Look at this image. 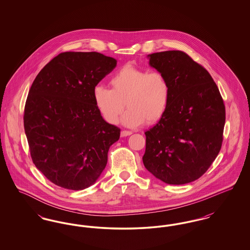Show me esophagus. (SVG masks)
<instances>
[{"mask_svg": "<svg viewBox=\"0 0 250 250\" xmlns=\"http://www.w3.org/2000/svg\"><path fill=\"white\" fill-rule=\"evenodd\" d=\"M131 134H132V132L131 131L127 130H124L121 132V137H127V136H130Z\"/></svg>", "mask_w": 250, "mask_h": 250, "instance_id": "obj_1", "label": "esophagus"}]
</instances>
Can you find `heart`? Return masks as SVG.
I'll list each match as a JSON object with an SVG mask.
<instances>
[{"mask_svg":"<svg viewBox=\"0 0 250 250\" xmlns=\"http://www.w3.org/2000/svg\"><path fill=\"white\" fill-rule=\"evenodd\" d=\"M110 85L111 89L99 85L94 90L95 106L108 124L118 122L125 105L123 122L130 127L145 121L155 124L165 115L170 86L163 74L126 64L111 77Z\"/></svg>","mask_w":250,"mask_h":250,"instance_id":"obj_1","label":"heart"}]
</instances>
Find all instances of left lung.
Returning a JSON list of instances; mask_svg holds the SVG:
<instances>
[{"mask_svg": "<svg viewBox=\"0 0 250 250\" xmlns=\"http://www.w3.org/2000/svg\"><path fill=\"white\" fill-rule=\"evenodd\" d=\"M166 77L170 100L165 115L145 132L144 167L168 185L200 178L218 155L226 120L219 90L208 71L181 50L149 54Z\"/></svg>", "mask_w": 250, "mask_h": 250, "instance_id": "left-lung-1", "label": "left lung"}]
</instances>
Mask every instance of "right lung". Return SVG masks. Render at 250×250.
<instances>
[{
    "instance_id": "1",
    "label": "right lung",
    "mask_w": 250,
    "mask_h": 250,
    "mask_svg": "<svg viewBox=\"0 0 250 250\" xmlns=\"http://www.w3.org/2000/svg\"><path fill=\"white\" fill-rule=\"evenodd\" d=\"M117 64L101 53L62 52L38 73L24 108L34 164L51 183L70 190L94 185L107 165L120 128L103 119L95 86Z\"/></svg>"
}]
</instances>
